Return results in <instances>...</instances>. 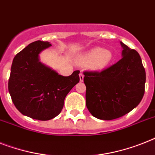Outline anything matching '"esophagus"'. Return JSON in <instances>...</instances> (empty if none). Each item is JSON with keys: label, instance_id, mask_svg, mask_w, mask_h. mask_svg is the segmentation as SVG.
Returning a JSON list of instances; mask_svg holds the SVG:
<instances>
[{"label": "esophagus", "instance_id": "esophagus-1", "mask_svg": "<svg viewBox=\"0 0 155 155\" xmlns=\"http://www.w3.org/2000/svg\"><path fill=\"white\" fill-rule=\"evenodd\" d=\"M84 74L82 73V72H80V81H83V80H84Z\"/></svg>", "mask_w": 155, "mask_h": 155}]
</instances>
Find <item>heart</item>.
Instances as JSON below:
<instances>
[{
    "instance_id": "b5f03b06",
    "label": "heart",
    "mask_w": 155,
    "mask_h": 155,
    "mask_svg": "<svg viewBox=\"0 0 155 155\" xmlns=\"http://www.w3.org/2000/svg\"><path fill=\"white\" fill-rule=\"evenodd\" d=\"M112 59V52L110 50L95 48L78 58L77 64L81 66L90 65L92 69L100 70L106 68L111 62Z\"/></svg>"
}]
</instances>
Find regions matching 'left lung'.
<instances>
[{
    "label": "left lung",
    "mask_w": 155,
    "mask_h": 155,
    "mask_svg": "<svg viewBox=\"0 0 155 155\" xmlns=\"http://www.w3.org/2000/svg\"><path fill=\"white\" fill-rule=\"evenodd\" d=\"M121 43L123 57L101 71H84L86 105L93 116L111 120L136 107L145 92L146 71L134 49Z\"/></svg>",
    "instance_id": "8db88e82"
}]
</instances>
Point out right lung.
Masks as SVG:
<instances>
[{
  "mask_svg": "<svg viewBox=\"0 0 155 155\" xmlns=\"http://www.w3.org/2000/svg\"><path fill=\"white\" fill-rule=\"evenodd\" d=\"M51 45L48 41H35L16 54L8 80V91L16 109L42 121L61 112L66 95L80 81L78 70L62 76L39 61L40 52Z\"/></svg>",
  "mask_w": 155,
  "mask_h": 155,
  "instance_id": "add662e5",
  "label": "right lung"
}]
</instances>
